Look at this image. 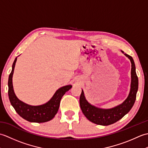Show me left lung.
<instances>
[{"label": "left lung", "instance_id": "1", "mask_svg": "<svg viewBox=\"0 0 148 148\" xmlns=\"http://www.w3.org/2000/svg\"><path fill=\"white\" fill-rule=\"evenodd\" d=\"M123 53V51H122ZM127 57L130 60L132 64L131 70V88L127 99L121 104L109 109H102L97 108L91 105L87 102L82 92L80 95L79 103L81 109L86 118L94 123L100 125H109L114 123L123 116L127 114L132 108L136 99V95L138 90V77L136 72V66L134 60L131 56L125 53Z\"/></svg>", "mask_w": 148, "mask_h": 148}]
</instances>
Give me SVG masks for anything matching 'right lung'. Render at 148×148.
<instances>
[{"label":"right lung","instance_id":"obj_1","mask_svg":"<svg viewBox=\"0 0 148 148\" xmlns=\"http://www.w3.org/2000/svg\"><path fill=\"white\" fill-rule=\"evenodd\" d=\"M16 60L17 57L15 58L12 64V71L9 74L8 80V95L11 105L15 109L16 112L21 117L28 121L44 123L50 121L55 117L58 112L62 97L71 88L72 85L65 86L59 88L51 100L45 104L37 106L28 105L17 98L13 90L12 77Z\"/></svg>","mask_w":148,"mask_h":148}]
</instances>
